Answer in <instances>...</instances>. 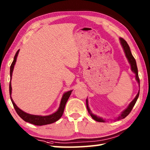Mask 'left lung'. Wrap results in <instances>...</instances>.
<instances>
[{"mask_svg":"<svg viewBox=\"0 0 150 150\" xmlns=\"http://www.w3.org/2000/svg\"><path fill=\"white\" fill-rule=\"evenodd\" d=\"M119 40H120V44L122 45V48H123L124 54H125V55H126V57L127 58V59H128V62H129V63H130V65L131 66L132 71L135 73L136 80L137 81V82H138V85L139 86V77H138V67H137L136 59H134V57H133L131 51H130V47H129L128 44H127V42L123 38H120ZM139 91H138V94L136 95V97L134 98V100L132 101V102L130 104H129L128 107H127L125 109V110H124L122 112L120 113V115H119L118 117L115 119V120H120V119H123L125 117H126V116H128L129 114H130L131 110H132L134 106L135 105L137 100H138V98L139 96ZM86 104H87V108L88 112V113H89V115L91 116V117H92L95 120L97 121V122H105L106 121L105 119H103V118H101V117H99V116H97L96 115H94V114L92 113V112L91 111L89 107H88V103L87 98V100H86Z\"/></svg>","mask_w":150,"mask_h":150,"instance_id":"left-lung-1","label":"left lung"}]
</instances>
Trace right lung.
Wrapping results in <instances>:
<instances>
[{"label": "right lung", "instance_id": "add662e5", "mask_svg": "<svg viewBox=\"0 0 150 150\" xmlns=\"http://www.w3.org/2000/svg\"><path fill=\"white\" fill-rule=\"evenodd\" d=\"M18 53H19V50H18L17 52L16 53V54L14 55V60L11 65V70H10L11 81H10V85H9V92H10V96H11V99L12 103V105L14 106L15 110H16V112H17L18 115H19L20 117L22 119H23L24 121L27 122L31 123L32 124H34V125L43 126V125H46V124H52L55 122L57 121L62 116L63 111H64L66 103H67L68 98H69V96L71 95V94L73 90L67 91V92H66L63 94L62 99H61L60 105H59V108L57 109V110L56 112H55L54 113L52 114V115H50L47 116H41V115H30V114L25 112H24L23 110H21V109L18 107L16 104L14 103L11 96L12 95L11 79H12V72H13L14 65L16 64Z\"/></svg>", "mask_w": 150, "mask_h": 150}]
</instances>
